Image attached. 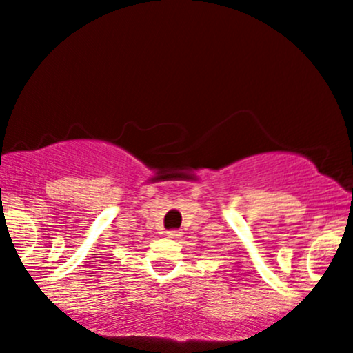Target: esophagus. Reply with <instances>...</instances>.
<instances>
[{"label": "esophagus", "mask_w": 353, "mask_h": 353, "mask_svg": "<svg viewBox=\"0 0 353 353\" xmlns=\"http://www.w3.org/2000/svg\"><path fill=\"white\" fill-rule=\"evenodd\" d=\"M168 236H169V237H179L181 232H179V230H169Z\"/></svg>", "instance_id": "34e87169"}]
</instances>
